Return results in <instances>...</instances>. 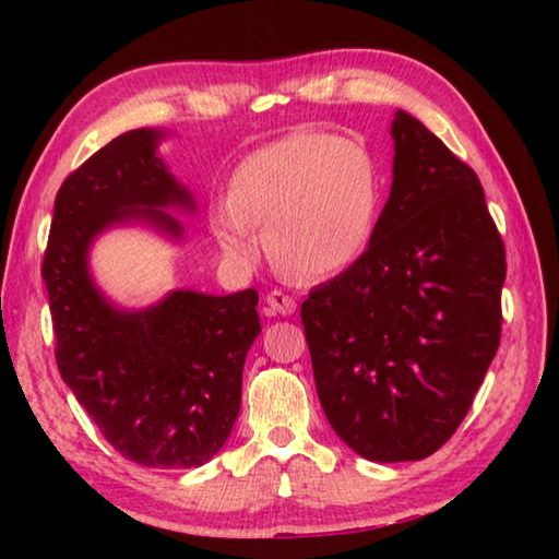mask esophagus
<instances>
[{"instance_id": "esophagus-1", "label": "esophagus", "mask_w": 559, "mask_h": 559, "mask_svg": "<svg viewBox=\"0 0 559 559\" xmlns=\"http://www.w3.org/2000/svg\"><path fill=\"white\" fill-rule=\"evenodd\" d=\"M266 316H290L296 310V298L283 290H271L266 296Z\"/></svg>"}]
</instances>
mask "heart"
Wrapping results in <instances>:
<instances>
[{"instance_id":"obj_1","label":"heart","mask_w":559,"mask_h":559,"mask_svg":"<svg viewBox=\"0 0 559 559\" xmlns=\"http://www.w3.org/2000/svg\"><path fill=\"white\" fill-rule=\"evenodd\" d=\"M380 169L370 147L335 132L302 130L246 155L229 197L210 206L226 257L251 263L266 241L281 266L308 278L345 271L362 257L380 212Z\"/></svg>"}]
</instances>
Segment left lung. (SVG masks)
I'll use <instances>...</instances> for the list:
<instances>
[{
  "label": "left lung",
  "instance_id": "left-lung-1",
  "mask_svg": "<svg viewBox=\"0 0 559 559\" xmlns=\"http://www.w3.org/2000/svg\"><path fill=\"white\" fill-rule=\"evenodd\" d=\"M394 182L353 266L300 306L330 427L370 461H419L459 429L500 345L506 246L478 175L396 110Z\"/></svg>",
  "mask_w": 559,
  "mask_h": 559
}]
</instances>
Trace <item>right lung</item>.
Wrapping results in <instances>:
<instances>
[{"label":"right lung","mask_w":559,"mask_h":559,"mask_svg":"<svg viewBox=\"0 0 559 559\" xmlns=\"http://www.w3.org/2000/svg\"><path fill=\"white\" fill-rule=\"evenodd\" d=\"M155 130L110 140L63 179L41 276L56 365L120 456L150 468H192L229 439L243 359L261 333L259 293L175 290L147 310L112 308L88 276V246L110 224L147 219L179 236L159 206H192L155 155Z\"/></svg>","instance_id":"obj_1"}]
</instances>
